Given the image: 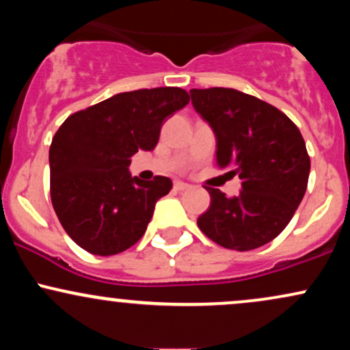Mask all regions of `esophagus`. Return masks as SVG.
<instances>
[{"mask_svg": "<svg viewBox=\"0 0 350 350\" xmlns=\"http://www.w3.org/2000/svg\"><path fill=\"white\" fill-rule=\"evenodd\" d=\"M174 189H176V191H186V189H189V184L183 183V180H176Z\"/></svg>", "mask_w": 350, "mask_h": 350, "instance_id": "obj_1", "label": "esophagus"}]
</instances>
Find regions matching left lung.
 I'll return each instance as SVG.
<instances>
[{"mask_svg":"<svg viewBox=\"0 0 350 350\" xmlns=\"http://www.w3.org/2000/svg\"><path fill=\"white\" fill-rule=\"evenodd\" d=\"M192 105L217 139V166L239 174L240 194L206 187L211 206L198 226L212 242L247 252L290 224L308 187L311 161L298 126L278 108L235 88H192Z\"/></svg>","mask_w":350,"mask_h":350,"instance_id":"8db88e82","label":"left lung"}]
</instances>
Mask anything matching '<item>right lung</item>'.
Wrapping results in <instances>:
<instances>
[{
  "instance_id": "right-lung-1",
  "label": "right lung",
  "mask_w": 350,
  "mask_h": 350,
  "mask_svg": "<svg viewBox=\"0 0 350 350\" xmlns=\"http://www.w3.org/2000/svg\"><path fill=\"white\" fill-rule=\"evenodd\" d=\"M189 103L179 87L123 92L70 115L52 138L51 199L60 224L94 255L124 252L142 239L170 178L144 183L128 166L158 144L163 122Z\"/></svg>"
}]
</instances>
